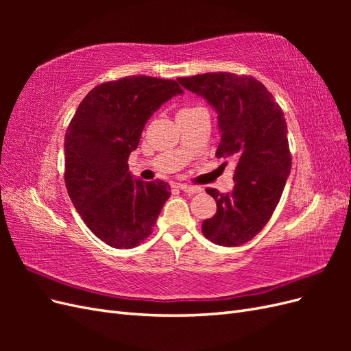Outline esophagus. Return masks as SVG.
Masks as SVG:
<instances>
[{
	"label": "esophagus",
	"instance_id": "esophagus-1",
	"mask_svg": "<svg viewBox=\"0 0 351 351\" xmlns=\"http://www.w3.org/2000/svg\"><path fill=\"white\" fill-rule=\"evenodd\" d=\"M178 189L183 190V192H186V193H199L202 190L197 186H189V184H178Z\"/></svg>",
	"mask_w": 351,
	"mask_h": 351
}]
</instances>
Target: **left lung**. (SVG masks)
<instances>
[{
	"label": "left lung",
	"instance_id": "obj_1",
	"mask_svg": "<svg viewBox=\"0 0 351 351\" xmlns=\"http://www.w3.org/2000/svg\"><path fill=\"white\" fill-rule=\"evenodd\" d=\"M178 83L218 114L221 142L215 156L237 161L230 193L206 189L217 202V214L202 222V232L219 246H240L269 221L290 176L284 112L271 92L253 77L219 71L180 77Z\"/></svg>",
	"mask_w": 351,
	"mask_h": 351
}]
</instances>
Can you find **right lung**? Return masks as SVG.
<instances>
[{
	"mask_svg": "<svg viewBox=\"0 0 351 351\" xmlns=\"http://www.w3.org/2000/svg\"><path fill=\"white\" fill-rule=\"evenodd\" d=\"M183 89L176 80L129 76L93 88L66 133V186L95 236L115 249L149 237L169 197L162 180L143 182L129 171V156L143 127L162 104Z\"/></svg>",
	"mask_w": 351,
	"mask_h": 351,
	"instance_id": "obj_1",
	"label": "right lung"
}]
</instances>
